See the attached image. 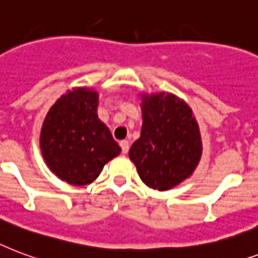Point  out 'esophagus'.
<instances>
[{"instance_id": "obj_1", "label": "esophagus", "mask_w": 258, "mask_h": 258, "mask_svg": "<svg viewBox=\"0 0 258 258\" xmlns=\"http://www.w3.org/2000/svg\"><path fill=\"white\" fill-rule=\"evenodd\" d=\"M119 147H121L122 153H127V151H129V141H127V140H122V141L119 143Z\"/></svg>"}]
</instances>
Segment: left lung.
I'll list each match as a JSON object with an SVG mask.
<instances>
[{"label": "left lung", "mask_w": 258, "mask_h": 258, "mask_svg": "<svg viewBox=\"0 0 258 258\" xmlns=\"http://www.w3.org/2000/svg\"><path fill=\"white\" fill-rule=\"evenodd\" d=\"M141 106V136L129 157L148 187L165 191L187 179L199 163V127L191 109L172 94L144 97Z\"/></svg>", "instance_id": "1"}]
</instances>
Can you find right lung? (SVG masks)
I'll use <instances>...</instances> for the list:
<instances>
[{"label": "right lung", "instance_id": "add662e5", "mask_svg": "<svg viewBox=\"0 0 258 258\" xmlns=\"http://www.w3.org/2000/svg\"><path fill=\"white\" fill-rule=\"evenodd\" d=\"M98 94L75 89L49 109L40 135L44 160L56 176L74 185L95 180L121 148L97 115Z\"/></svg>", "mask_w": 258, "mask_h": 258}]
</instances>
